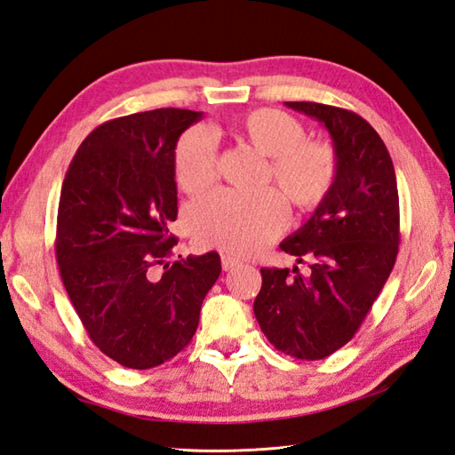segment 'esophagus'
I'll return each instance as SVG.
<instances>
[{
    "instance_id": "esophagus-1",
    "label": "esophagus",
    "mask_w": 455,
    "mask_h": 455,
    "mask_svg": "<svg viewBox=\"0 0 455 455\" xmlns=\"http://www.w3.org/2000/svg\"><path fill=\"white\" fill-rule=\"evenodd\" d=\"M240 262L233 256H222L220 258V266H222V272H230V269H235Z\"/></svg>"
}]
</instances>
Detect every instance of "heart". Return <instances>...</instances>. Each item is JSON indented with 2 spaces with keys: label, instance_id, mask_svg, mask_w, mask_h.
Returning a JSON list of instances; mask_svg holds the SVG:
<instances>
[{
  "label": "heart",
  "instance_id": "obj_1",
  "mask_svg": "<svg viewBox=\"0 0 455 455\" xmlns=\"http://www.w3.org/2000/svg\"><path fill=\"white\" fill-rule=\"evenodd\" d=\"M238 131L250 147L269 158L267 181H275L299 211H316L332 196L340 176L336 150L326 142L308 140L307 127L293 115L272 108L250 111L238 121ZM173 172L186 193L207 191L219 176L215 134L205 127L183 134L173 154ZM287 219V203L275 189L254 196L217 191L189 209L188 227L203 248L250 256L282 235Z\"/></svg>",
  "mask_w": 455,
  "mask_h": 455
}]
</instances>
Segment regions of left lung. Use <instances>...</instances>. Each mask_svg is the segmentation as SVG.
Masks as SVG:
<instances>
[{"label": "left lung", "mask_w": 455, "mask_h": 455, "mask_svg": "<svg viewBox=\"0 0 455 455\" xmlns=\"http://www.w3.org/2000/svg\"><path fill=\"white\" fill-rule=\"evenodd\" d=\"M287 108L321 121L340 166L332 196L287 236L283 252L311 258V275L262 267L254 315L279 352L324 360L354 338L399 252V191L387 147L354 111L315 101Z\"/></svg>", "instance_id": "obj_1"}]
</instances>
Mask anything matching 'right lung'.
<instances>
[{
    "instance_id": "right-lung-1",
    "label": "right lung",
    "mask_w": 455,
    "mask_h": 455,
    "mask_svg": "<svg viewBox=\"0 0 455 455\" xmlns=\"http://www.w3.org/2000/svg\"><path fill=\"white\" fill-rule=\"evenodd\" d=\"M199 119L168 108L103 123L62 181L54 243L62 283L92 342L131 370L156 367L191 342L220 274L217 252L170 262L173 154Z\"/></svg>"
}]
</instances>
